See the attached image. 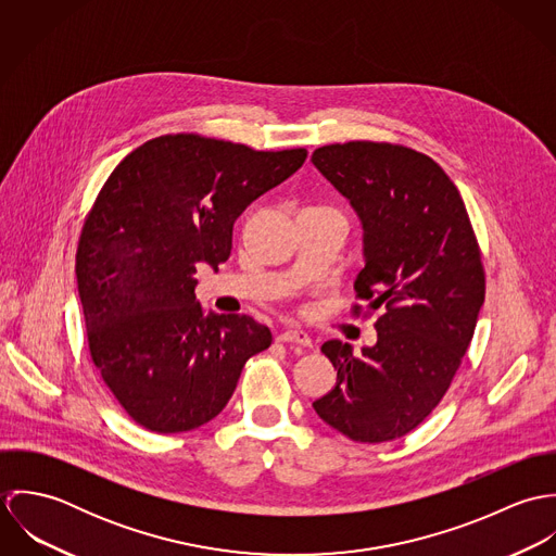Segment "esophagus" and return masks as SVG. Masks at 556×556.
Listing matches in <instances>:
<instances>
[{
    "instance_id": "obj_1",
    "label": "esophagus",
    "mask_w": 556,
    "mask_h": 556,
    "mask_svg": "<svg viewBox=\"0 0 556 556\" xmlns=\"http://www.w3.org/2000/svg\"><path fill=\"white\" fill-rule=\"evenodd\" d=\"M276 342H291V344H302V346H313V340L306 331L302 329H287V331H280L276 336Z\"/></svg>"
}]
</instances>
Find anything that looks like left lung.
Returning <instances> with one entry per match:
<instances>
[{
	"label": "left lung",
	"instance_id": "8db88e82",
	"mask_svg": "<svg viewBox=\"0 0 556 556\" xmlns=\"http://www.w3.org/2000/svg\"><path fill=\"white\" fill-rule=\"evenodd\" d=\"M313 162L364 225L355 298L366 315L383 308L362 355L340 340L320 346L338 377L313 406L351 441H394L437 408L463 364L485 298L481 250L456 184L430 156L349 141L318 148Z\"/></svg>",
	"mask_w": 556,
	"mask_h": 556
}]
</instances>
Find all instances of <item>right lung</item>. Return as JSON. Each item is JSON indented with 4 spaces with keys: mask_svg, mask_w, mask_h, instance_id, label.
Wrapping results in <instances>:
<instances>
[{
    "mask_svg": "<svg viewBox=\"0 0 556 556\" xmlns=\"http://www.w3.org/2000/svg\"><path fill=\"white\" fill-rule=\"evenodd\" d=\"M304 148L256 152L197 132L162 135L122 160L85 216L77 285L89 357L119 406L173 434L214 419L245 362L271 344L248 315L203 317L197 263L231 256L233 225L291 177Z\"/></svg>",
    "mask_w": 556,
    "mask_h": 556,
    "instance_id": "1",
    "label": "right lung"
}]
</instances>
